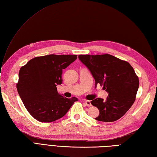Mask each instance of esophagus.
Masks as SVG:
<instances>
[{"label": "esophagus", "instance_id": "34e87169", "mask_svg": "<svg viewBox=\"0 0 157 157\" xmlns=\"http://www.w3.org/2000/svg\"><path fill=\"white\" fill-rule=\"evenodd\" d=\"M85 103L86 106H92L91 102H90V101H85Z\"/></svg>", "mask_w": 157, "mask_h": 157}]
</instances>
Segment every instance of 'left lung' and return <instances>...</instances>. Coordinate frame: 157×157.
Returning <instances> with one entry per match:
<instances>
[{"label":"left lung","instance_id":"obj_1","mask_svg":"<svg viewBox=\"0 0 157 157\" xmlns=\"http://www.w3.org/2000/svg\"><path fill=\"white\" fill-rule=\"evenodd\" d=\"M78 59L90 71L95 86L103 85L109 93L106 100L98 98L91 104L99 110L98 121L113 122L123 117L135 101L139 81L128 62L109 54L78 55Z\"/></svg>","mask_w":157,"mask_h":157}]
</instances>
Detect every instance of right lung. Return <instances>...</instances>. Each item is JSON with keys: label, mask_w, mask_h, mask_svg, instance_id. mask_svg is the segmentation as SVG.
<instances>
[{"label": "right lung", "mask_w": 157, "mask_h": 157, "mask_svg": "<svg viewBox=\"0 0 157 157\" xmlns=\"http://www.w3.org/2000/svg\"><path fill=\"white\" fill-rule=\"evenodd\" d=\"M77 55H49L35 57L22 67L17 88L26 110L36 120L53 122L64 117L78 101L59 94L56 86L63 82V69Z\"/></svg>", "instance_id": "right-lung-1"}]
</instances>
